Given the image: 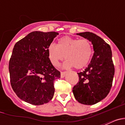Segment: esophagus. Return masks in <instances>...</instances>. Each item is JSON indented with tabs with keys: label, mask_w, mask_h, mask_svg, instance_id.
Here are the masks:
<instances>
[{
	"label": "esophagus",
	"mask_w": 125,
	"mask_h": 125,
	"mask_svg": "<svg viewBox=\"0 0 125 125\" xmlns=\"http://www.w3.org/2000/svg\"><path fill=\"white\" fill-rule=\"evenodd\" d=\"M68 73V72L67 71H64V72H61V77L62 78H64L65 76V75L66 74Z\"/></svg>",
	"instance_id": "1"
}]
</instances>
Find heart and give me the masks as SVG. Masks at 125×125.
<instances>
[{
    "label": "heart",
    "instance_id": "heart-1",
    "mask_svg": "<svg viewBox=\"0 0 125 125\" xmlns=\"http://www.w3.org/2000/svg\"><path fill=\"white\" fill-rule=\"evenodd\" d=\"M48 55L54 66H58L61 61L66 58L64 67L74 66L76 69H81L89 63L93 54L91 42L86 39L64 36L59 39L57 45L52 43L48 47Z\"/></svg>",
    "mask_w": 125,
    "mask_h": 125
}]
</instances>
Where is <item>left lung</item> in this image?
<instances>
[{
	"label": "left lung",
	"instance_id": "left-lung-1",
	"mask_svg": "<svg viewBox=\"0 0 125 125\" xmlns=\"http://www.w3.org/2000/svg\"><path fill=\"white\" fill-rule=\"evenodd\" d=\"M77 35L91 42L94 52L88 68L78 73L79 83L73 87V92L78 102L92 105L105 98L112 86L115 75L112 52L110 45L94 33Z\"/></svg>",
	"mask_w": 125,
	"mask_h": 125
}]
</instances>
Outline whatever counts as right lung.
I'll return each instance as SVG.
<instances>
[{
  "mask_svg": "<svg viewBox=\"0 0 125 125\" xmlns=\"http://www.w3.org/2000/svg\"><path fill=\"white\" fill-rule=\"evenodd\" d=\"M58 34L32 32L14 46L9 65L10 84L23 101L41 105L52 99L54 82L61 74L52 64L47 49Z\"/></svg>",
  "mask_w": 125,
  "mask_h": 125,
  "instance_id": "add662e5",
  "label": "right lung"
}]
</instances>
